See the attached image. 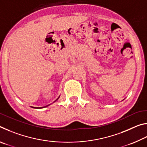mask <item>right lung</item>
I'll return each instance as SVG.
<instances>
[{"label": "right lung", "instance_id": "add662e5", "mask_svg": "<svg viewBox=\"0 0 147 147\" xmlns=\"http://www.w3.org/2000/svg\"><path fill=\"white\" fill-rule=\"evenodd\" d=\"M49 106V105H48ZM47 106H45V107H47ZM32 108H33V107H32ZM42 108H43V107H42ZM43 108H44V107H43Z\"/></svg>", "mask_w": 147, "mask_h": 147}]
</instances>
